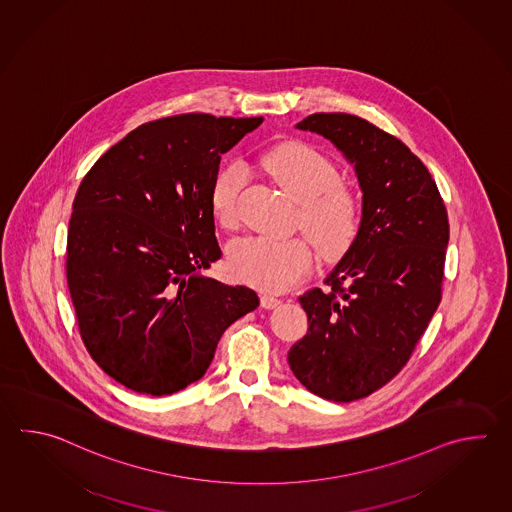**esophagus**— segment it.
I'll return each instance as SVG.
<instances>
[{"label":"esophagus","mask_w":512,"mask_h":512,"mask_svg":"<svg viewBox=\"0 0 512 512\" xmlns=\"http://www.w3.org/2000/svg\"><path fill=\"white\" fill-rule=\"evenodd\" d=\"M281 304V301L277 299V297H273V295H262L261 297V306L262 308H266V310H273V308H277Z\"/></svg>","instance_id":"34e87169"}]
</instances>
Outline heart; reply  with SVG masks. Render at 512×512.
Returning <instances> with one entry per match:
<instances>
[{
	"mask_svg": "<svg viewBox=\"0 0 512 512\" xmlns=\"http://www.w3.org/2000/svg\"><path fill=\"white\" fill-rule=\"evenodd\" d=\"M262 167L299 208V228L324 259L345 255L361 226L359 202L341 186L334 164L312 147L288 142L262 157ZM246 186V169L237 162L222 167L211 186V209L222 226L239 220V195ZM228 266L237 281L262 292L290 290L312 272L313 253L303 239L244 237L228 248Z\"/></svg>",
	"mask_w": 512,
	"mask_h": 512,
	"instance_id": "heart-1",
	"label": "heart"
}]
</instances>
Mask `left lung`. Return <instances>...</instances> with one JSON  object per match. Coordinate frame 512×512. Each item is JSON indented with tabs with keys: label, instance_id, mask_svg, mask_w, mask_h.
Here are the masks:
<instances>
[{
	"label": "left lung",
	"instance_id": "left-lung-1",
	"mask_svg": "<svg viewBox=\"0 0 512 512\" xmlns=\"http://www.w3.org/2000/svg\"><path fill=\"white\" fill-rule=\"evenodd\" d=\"M328 138L354 164L363 191L354 244L299 297L308 332L288 363L312 394L350 403L407 365L441 301L449 217L427 167L396 136L346 113L297 124Z\"/></svg>",
	"mask_w": 512,
	"mask_h": 512
}]
</instances>
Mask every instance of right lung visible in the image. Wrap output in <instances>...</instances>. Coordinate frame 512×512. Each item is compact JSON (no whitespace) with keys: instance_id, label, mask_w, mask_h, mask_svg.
Here are the masks:
<instances>
[{"instance_id":"1","label":"right lung","mask_w":512,"mask_h":512,"mask_svg":"<svg viewBox=\"0 0 512 512\" xmlns=\"http://www.w3.org/2000/svg\"><path fill=\"white\" fill-rule=\"evenodd\" d=\"M257 118L206 113L136 127L74 197L67 286L87 352L107 376L167 396L206 374L224 330L257 293L206 277L222 251L209 202L220 158Z\"/></svg>"}]
</instances>
